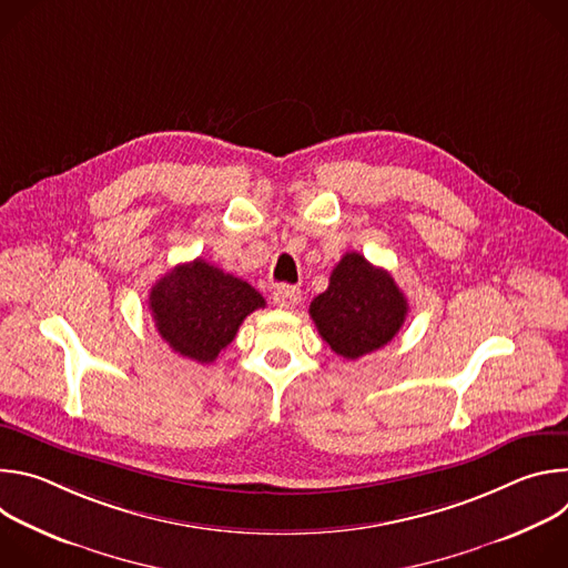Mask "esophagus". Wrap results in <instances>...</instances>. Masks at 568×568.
Masks as SVG:
<instances>
[{"instance_id":"34e87169","label":"esophagus","mask_w":568,"mask_h":568,"mask_svg":"<svg viewBox=\"0 0 568 568\" xmlns=\"http://www.w3.org/2000/svg\"><path fill=\"white\" fill-rule=\"evenodd\" d=\"M272 298H274V303H276L278 307L290 310V307H294V305L301 301V290H298V287H292V285H278V287L274 290Z\"/></svg>"}]
</instances>
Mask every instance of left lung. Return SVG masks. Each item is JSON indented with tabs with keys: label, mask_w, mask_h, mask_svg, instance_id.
I'll return each instance as SVG.
<instances>
[{
	"label": "left lung",
	"mask_w": 568,
	"mask_h": 568,
	"mask_svg": "<svg viewBox=\"0 0 568 568\" xmlns=\"http://www.w3.org/2000/svg\"><path fill=\"white\" fill-rule=\"evenodd\" d=\"M409 303L393 276L348 252L331 274L328 290L310 303L314 326L337 355L359 359L386 346L407 318Z\"/></svg>",
	"instance_id": "8db88e82"
}]
</instances>
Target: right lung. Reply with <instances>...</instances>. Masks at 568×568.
<instances>
[{
    "label": "right lung",
    "instance_id": "right-lung-1",
    "mask_svg": "<svg viewBox=\"0 0 568 568\" xmlns=\"http://www.w3.org/2000/svg\"><path fill=\"white\" fill-rule=\"evenodd\" d=\"M154 328L175 353L211 364L235 339L240 323L265 298L202 258L173 267L150 290Z\"/></svg>",
    "mask_w": 568,
    "mask_h": 568
}]
</instances>
